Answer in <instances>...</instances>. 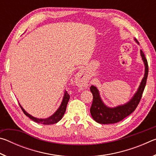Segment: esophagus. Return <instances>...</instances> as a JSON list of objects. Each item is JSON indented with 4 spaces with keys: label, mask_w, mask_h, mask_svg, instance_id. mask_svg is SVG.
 I'll return each instance as SVG.
<instances>
[{
    "label": "esophagus",
    "mask_w": 156,
    "mask_h": 156,
    "mask_svg": "<svg viewBox=\"0 0 156 156\" xmlns=\"http://www.w3.org/2000/svg\"><path fill=\"white\" fill-rule=\"evenodd\" d=\"M88 78L84 74L83 71H80V72H78L76 76V80L80 86H85L88 83Z\"/></svg>",
    "instance_id": "34e87169"
}]
</instances>
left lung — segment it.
Instances as JSON below:
<instances>
[{
  "label": "left lung",
  "mask_w": 156,
  "mask_h": 156,
  "mask_svg": "<svg viewBox=\"0 0 156 156\" xmlns=\"http://www.w3.org/2000/svg\"><path fill=\"white\" fill-rule=\"evenodd\" d=\"M140 54L145 65L144 76L138 91L128 103L115 108L107 107L103 104L100 99L99 92L97 88L94 86H91L90 91L93 94V102L90 108V112L92 118L97 122L100 124H113L118 122L126 116L130 115L138 107L141 100L142 94H143L145 85H146L148 72H149L147 60L142 50L140 51Z\"/></svg>",
  "instance_id": "1"
}]
</instances>
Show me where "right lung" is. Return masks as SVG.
<instances>
[{
	"label": "right lung",
	"instance_id": "1",
	"mask_svg": "<svg viewBox=\"0 0 156 156\" xmlns=\"http://www.w3.org/2000/svg\"><path fill=\"white\" fill-rule=\"evenodd\" d=\"M69 98H70L69 94L67 93V91H65L64 98H63L62 102L61 105H60L59 109H58L51 116H50V117L48 118H46V119H38V118H36L33 117V116H31V115H30L29 113L26 112L23 109V107H21L20 105H19L21 108V109L23 110V113H24L27 117L30 118V119L34 120V122L39 124H43V125H51V124H55L58 122V121H60L62 119V116L65 114L66 108H67V105Z\"/></svg>",
	"mask_w": 156,
	"mask_h": 156
}]
</instances>
